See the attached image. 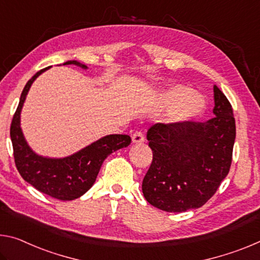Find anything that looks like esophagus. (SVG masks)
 Here are the masks:
<instances>
[{
	"label": "esophagus",
	"instance_id": "esophagus-1",
	"mask_svg": "<svg viewBox=\"0 0 260 260\" xmlns=\"http://www.w3.org/2000/svg\"><path fill=\"white\" fill-rule=\"evenodd\" d=\"M132 141H133V143H142L145 141V135H143L142 132H135L132 135Z\"/></svg>",
	"mask_w": 260,
	"mask_h": 260
}]
</instances>
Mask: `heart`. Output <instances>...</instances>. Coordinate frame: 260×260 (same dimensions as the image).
Returning <instances> with one entry per match:
<instances>
[{
    "mask_svg": "<svg viewBox=\"0 0 260 260\" xmlns=\"http://www.w3.org/2000/svg\"><path fill=\"white\" fill-rule=\"evenodd\" d=\"M160 109H170L168 119L170 122H185L198 118L204 112L206 102L200 93L184 84H174L163 90L157 97Z\"/></svg>",
    "mask_w": 260,
    "mask_h": 260,
    "instance_id": "1",
    "label": "heart"
}]
</instances>
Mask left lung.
Masks as SVG:
<instances>
[{"instance_id": "1", "label": "left lung", "mask_w": 260, "mask_h": 260, "mask_svg": "<svg viewBox=\"0 0 260 260\" xmlns=\"http://www.w3.org/2000/svg\"><path fill=\"white\" fill-rule=\"evenodd\" d=\"M213 113L205 122L155 123L148 129L152 162L142 192L154 207L171 213L199 208L228 175L236 125L232 105L216 85Z\"/></svg>"}]
</instances>
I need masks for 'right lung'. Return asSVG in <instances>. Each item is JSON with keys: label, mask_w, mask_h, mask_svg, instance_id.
Returning a JSON list of instances; mask_svg holds the SVG:
<instances>
[{"label": "right lung", "mask_w": 260, "mask_h": 260, "mask_svg": "<svg viewBox=\"0 0 260 260\" xmlns=\"http://www.w3.org/2000/svg\"><path fill=\"white\" fill-rule=\"evenodd\" d=\"M63 64H75L88 69L85 64L76 60L67 61ZM49 68L41 69L32 76L20 94L18 108L10 126L15 163L23 179L38 191L59 200H74L83 196L96 182L104 159L113 151L129 146L132 140L128 135L111 134L67 157L51 158L36 154L27 145L20 128V112L32 83Z\"/></svg>", "instance_id": "obj_1"}]
</instances>
